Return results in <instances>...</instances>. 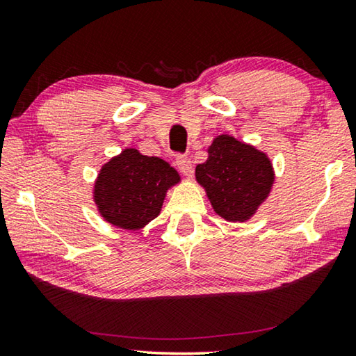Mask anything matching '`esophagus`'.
Segmentation results:
<instances>
[{
    "label": "esophagus",
    "instance_id": "34e87169",
    "mask_svg": "<svg viewBox=\"0 0 356 356\" xmlns=\"http://www.w3.org/2000/svg\"><path fill=\"white\" fill-rule=\"evenodd\" d=\"M176 165L179 168V171L184 174V176H191L193 172V165H191V160L188 159V156L185 155H177L176 159Z\"/></svg>",
    "mask_w": 356,
    "mask_h": 356
}]
</instances>
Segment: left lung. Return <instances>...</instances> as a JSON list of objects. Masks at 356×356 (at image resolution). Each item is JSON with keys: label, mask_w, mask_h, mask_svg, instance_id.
Instances as JSON below:
<instances>
[{"label": "left lung", "mask_w": 356, "mask_h": 356, "mask_svg": "<svg viewBox=\"0 0 356 356\" xmlns=\"http://www.w3.org/2000/svg\"><path fill=\"white\" fill-rule=\"evenodd\" d=\"M207 154L195 176L215 213L231 222L248 221L273 188L272 160L252 144L226 134L213 138Z\"/></svg>", "instance_id": "obj_1"}]
</instances>
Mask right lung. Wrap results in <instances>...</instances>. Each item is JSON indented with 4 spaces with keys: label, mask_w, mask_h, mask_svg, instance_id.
Wrapping results in <instances>:
<instances>
[{
    "label": "right lung",
    "mask_w": 356,
    "mask_h": 356,
    "mask_svg": "<svg viewBox=\"0 0 356 356\" xmlns=\"http://www.w3.org/2000/svg\"><path fill=\"white\" fill-rule=\"evenodd\" d=\"M179 182V172L168 161L127 147L100 168L92 197L106 222L140 231L160 215L168 190Z\"/></svg>",
    "instance_id": "obj_1"
}]
</instances>
